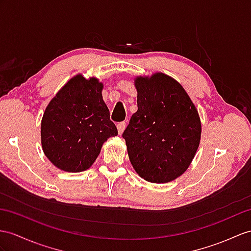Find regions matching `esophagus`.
Returning a JSON list of instances; mask_svg holds the SVG:
<instances>
[{"label": "esophagus", "instance_id": "1", "mask_svg": "<svg viewBox=\"0 0 251 251\" xmlns=\"http://www.w3.org/2000/svg\"><path fill=\"white\" fill-rule=\"evenodd\" d=\"M125 127H126V122H125V121H122V122H119V124L117 125V129H118V133H119V134H121L122 132H124V130H125Z\"/></svg>", "mask_w": 251, "mask_h": 251}]
</instances>
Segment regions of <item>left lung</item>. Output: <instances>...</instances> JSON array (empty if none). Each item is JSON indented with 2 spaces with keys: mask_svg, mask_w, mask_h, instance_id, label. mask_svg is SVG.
I'll list each match as a JSON object with an SVG mask.
<instances>
[{
  "mask_svg": "<svg viewBox=\"0 0 251 251\" xmlns=\"http://www.w3.org/2000/svg\"><path fill=\"white\" fill-rule=\"evenodd\" d=\"M137 112L122 133L130 161L146 181L167 183L188 168L198 149L201 124L181 85L164 73L137 77Z\"/></svg>",
  "mask_w": 251,
  "mask_h": 251,
  "instance_id": "1",
  "label": "left lung"
}]
</instances>
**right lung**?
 Listing matches in <instances>:
<instances>
[{"label": "right lung", "mask_w": 251, "mask_h": 251, "mask_svg": "<svg viewBox=\"0 0 251 251\" xmlns=\"http://www.w3.org/2000/svg\"><path fill=\"white\" fill-rule=\"evenodd\" d=\"M102 83L76 75L47 106L41 120V145L57 168L86 170L99 155L103 143L118 135L102 99Z\"/></svg>", "instance_id": "obj_1"}]
</instances>
